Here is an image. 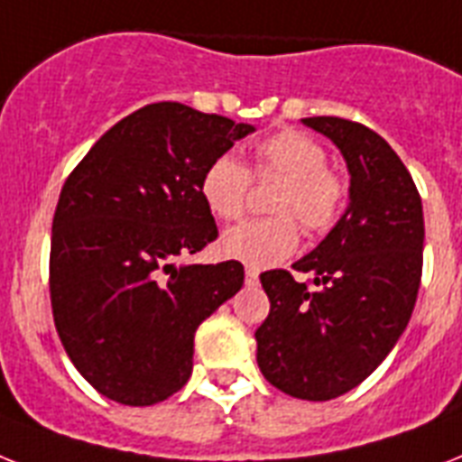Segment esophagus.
<instances>
[{
  "label": "esophagus",
  "mask_w": 462,
  "mask_h": 462,
  "mask_svg": "<svg viewBox=\"0 0 462 462\" xmlns=\"http://www.w3.org/2000/svg\"><path fill=\"white\" fill-rule=\"evenodd\" d=\"M244 277H246V284H256L258 282V270L256 268H246Z\"/></svg>",
  "instance_id": "1"
}]
</instances>
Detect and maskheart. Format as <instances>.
I'll return each instance as SVG.
<instances>
[{
	"instance_id": "heart-1",
	"label": "heart",
	"mask_w": 462,
	"mask_h": 462,
	"mask_svg": "<svg viewBox=\"0 0 462 462\" xmlns=\"http://www.w3.org/2000/svg\"><path fill=\"white\" fill-rule=\"evenodd\" d=\"M256 175L284 178L273 211L275 218L246 220L220 239L223 256L249 268H270L294 254L299 225L310 235L329 230L339 220L346 189L328 168V153L296 130H282L256 146ZM251 175L235 153H220L204 168L199 192L206 208L220 220H237L246 211Z\"/></svg>"
}]
</instances>
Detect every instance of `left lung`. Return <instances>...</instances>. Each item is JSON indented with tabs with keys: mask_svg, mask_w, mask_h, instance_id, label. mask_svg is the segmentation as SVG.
I'll list each match as a JSON object with an SVG mask.
<instances>
[{
	"mask_svg": "<svg viewBox=\"0 0 462 462\" xmlns=\"http://www.w3.org/2000/svg\"><path fill=\"white\" fill-rule=\"evenodd\" d=\"M337 144L351 187L344 216L287 270L261 275L270 313L256 329L265 380L294 399L329 401L358 387L403 335L422 277L425 220L408 168L380 134L335 116L303 118Z\"/></svg>",
	"mask_w": 462,
	"mask_h": 462,
	"instance_id": "8db88e82",
	"label": "left lung"
}]
</instances>
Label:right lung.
Instances as JSON below:
<instances>
[{
    "label": "right lung",
    "mask_w": 462,
    "mask_h": 462,
    "mask_svg": "<svg viewBox=\"0 0 462 462\" xmlns=\"http://www.w3.org/2000/svg\"><path fill=\"white\" fill-rule=\"evenodd\" d=\"M256 127L159 101L75 166L56 204L49 291L78 373L106 399L152 406L185 387L194 332L237 294L244 265H178L218 237L199 180Z\"/></svg>",
    "instance_id": "obj_1"
}]
</instances>
